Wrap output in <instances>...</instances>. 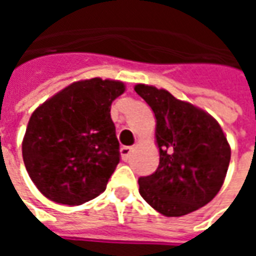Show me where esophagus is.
Wrapping results in <instances>:
<instances>
[{
  "label": "esophagus",
  "instance_id": "1",
  "mask_svg": "<svg viewBox=\"0 0 256 256\" xmlns=\"http://www.w3.org/2000/svg\"><path fill=\"white\" fill-rule=\"evenodd\" d=\"M132 146H122L120 148V156H122V159L124 162L128 160V158H130V154H132Z\"/></svg>",
  "mask_w": 256,
  "mask_h": 256
}]
</instances>
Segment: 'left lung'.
I'll list each match as a JSON object with an SVG mask.
<instances>
[{
  "label": "left lung",
  "mask_w": 256,
  "mask_h": 256,
  "mask_svg": "<svg viewBox=\"0 0 256 256\" xmlns=\"http://www.w3.org/2000/svg\"><path fill=\"white\" fill-rule=\"evenodd\" d=\"M134 90L155 114L160 155L156 172L138 178L140 194L166 216L196 211L220 192L230 162L220 123L164 89L140 84Z\"/></svg>",
  "instance_id": "obj_1"
}]
</instances>
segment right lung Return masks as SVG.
Instances as JSON below:
<instances>
[{
    "mask_svg": "<svg viewBox=\"0 0 256 256\" xmlns=\"http://www.w3.org/2000/svg\"><path fill=\"white\" fill-rule=\"evenodd\" d=\"M123 92L119 80H79L32 112L22 152L45 198L78 206L106 190L120 160L111 104Z\"/></svg>",
    "mask_w": 256,
    "mask_h": 256,
    "instance_id": "1",
    "label": "right lung"
}]
</instances>
